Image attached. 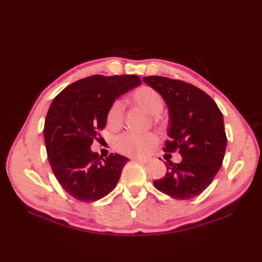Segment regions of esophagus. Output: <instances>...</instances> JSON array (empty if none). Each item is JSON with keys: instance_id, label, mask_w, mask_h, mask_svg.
<instances>
[{"instance_id": "esophagus-1", "label": "esophagus", "mask_w": 262, "mask_h": 262, "mask_svg": "<svg viewBox=\"0 0 262 262\" xmlns=\"http://www.w3.org/2000/svg\"><path fill=\"white\" fill-rule=\"evenodd\" d=\"M133 160L137 161V162L143 163V164H146L149 162V161H151V159H148V158H134Z\"/></svg>"}]
</instances>
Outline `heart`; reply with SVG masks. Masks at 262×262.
I'll use <instances>...</instances> for the list:
<instances>
[{
    "label": "heart",
    "instance_id": "heart-1",
    "mask_svg": "<svg viewBox=\"0 0 262 262\" xmlns=\"http://www.w3.org/2000/svg\"><path fill=\"white\" fill-rule=\"evenodd\" d=\"M133 99L141 108L152 116H158L163 110V98L161 94L149 86H141L133 93ZM124 118V104L121 101H116L108 110L107 124L110 128H118ZM157 143V137L151 133L147 134H136L126 132L116 138L115 146L122 154L130 157H142Z\"/></svg>",
    "mask_w": 262,
    "mask_h": 262
}]
</instances>
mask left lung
<instances>
[{"label": "left lung", "instance_id": "obj_1", "mask_svg": "<svg viewBox=\"0 0 262 262\" xmlns=\"http://www.w3.org/2000/svg\"><path fill=\"white\" fill-rule=\"evenodd\" d=\"M143 81L162 96L169 110L164 151L182 157L180 163L166 160L168 171L153 185L174 199H191L210 185L223 163L227 143L223 115L207 93L189 83L163 76Z\"/></svg>", "mask_w": 262, "mask_h": 262}]
</instances>
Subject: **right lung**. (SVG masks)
Segmentation results:
<instances>
[{"label": "right lung", "instance_id": "1", "mask_svg": "<svg viewBox=\"0 0 262 262\" xmlns=\"http://www.w3.org/2000/svg\"><path fill=\"white\" fill-rule=\"evenodd\" d=\"M141 84L137 75H92L72 83L53 100L43 138L54 174L72 197L96 202L116 187L129 160L119 154L102 159L91 145L107 125L111 104Z\"/></svg>", "mask_w": 262, "mask_h": 262}]
</instances>
